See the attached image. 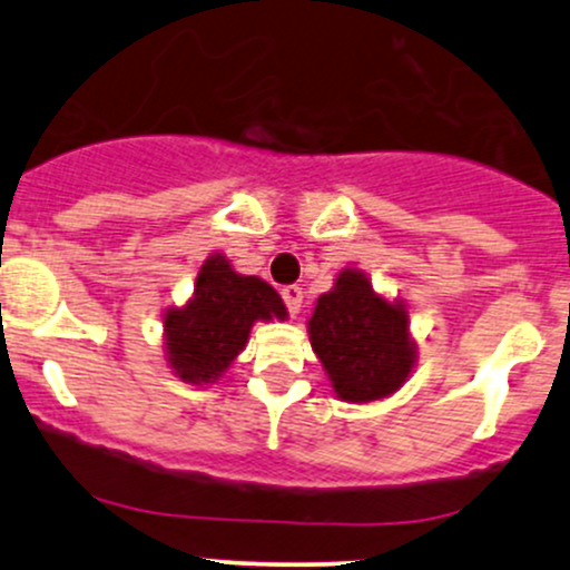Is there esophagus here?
<instances>
[{
  "label": "esophagus",
  "mask_w": 570,
  "mask_h": 570,
  "mask_svg": "<svg viewBox=\"0 0 570 570\" xmlns=\"http://www.w3.org/2000/svg\"><path fill=\"white\" fill-rule=\"evenodd\" d=\"M281 297H284L292 316H297L299 307H303V289H299V286H284V289H281Z\"/></svg>",
  "instance_id": "obj_1"
}]
</instances>
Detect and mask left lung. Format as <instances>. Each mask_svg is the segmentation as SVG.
I'll return each instance as SVG.
<instances>
[{
    "label": "left lung",
    "mask_w": 570,
    "mask_h": 570,
    "mask_svg": "<svg viewBox=\"0 0 570 570\" xmlns=\"http://www.w3.org/2000/svg\"><path fill=\"white\" fill-rule=\"evenodd\" d=\"M313 353L337 399L377 402L407 383L417 358L407 307L372 289L367 273L345 267L316 299L307 322Z\"/></svg>",
    "instance_id": "obj_1"
}]
</instances>
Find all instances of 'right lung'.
<instances>
[{
	"label": "right lung",
	"mask_w": 570,
	"mask_h": 570,
	"mask_svg": "<svg viewBox=\"0 0 570 570\" xmlns=\"http://www.w3.org/2000/svg\"><path fill=\"white\" fill-rule=\"evenodd\" d=\"M284 322L286 305L271 284L240 276L225 254H212L200 265L193 297L163 313L166 362L185 383H217L257 322Z\"/></svg>",
	"instance_id": "right-lung-1"
}]
</instances>
